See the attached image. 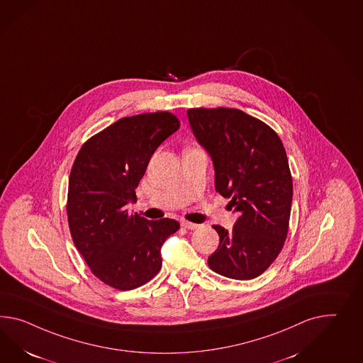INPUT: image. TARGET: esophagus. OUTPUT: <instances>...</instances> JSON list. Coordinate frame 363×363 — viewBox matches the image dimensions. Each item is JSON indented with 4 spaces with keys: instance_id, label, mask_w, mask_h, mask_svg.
<instances>
[{
    "instance_id": "esophagus-1",
    "label": "esophagus",
    "mask_w": 363,
    "mask_h": 363,
    "mask_svg": "<svg viewBox=\"0 0 363 363\" xmlns=\"http://www.w3.org/2000/svg\"><path fill=\"white\" fill-rule=\"evenodd\" d=\"M182 226H183L184 229H188V230H195V229L199 228L197 223H189V221H182Z\"/></svg>"
}]
</instances>
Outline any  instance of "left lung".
I'll list each match as a JSON object with an SVG mask.
<instances>
[{
  "label": "left lung",
  "mask_w": 363,
  "mask_h": 363,
  "mask_svg": "<svg viewBox=\"0 0 363 363\" xmlns=\"http://www.w3.org/2000/svg\"><path fill=\"white\" fill-rule=\"evenodd\" d=\"M196 140L213 160L216 191L240 213L233 230L220 225L214 272L237 280L259 277L277 259L289 233L292 177L279 135L234 108L188 109Z\"/></svg>",
  "instance_id": "left-lung-1"
}]
</instances>
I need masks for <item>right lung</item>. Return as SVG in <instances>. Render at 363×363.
Wrapping results in <instances>:
<instances>
[{
    "label": "right lung",
    "mask_w": 363,
    "mask_h": 363,
    "mask_svg": "<svg viewBox=\"0 0 363 363\" xmlns=\"http://www.w3.org/2000/svg\"><path fill=\"white\" fill-rule=\"evenodd\" d=\"M180 128L169 112L123 117L82 146L69 174L67 216L74 246L96 278L137 289L162 269L160 247L180 225L129 213L135 188L159 145Z\"/></svg>",
    "instance_id": "add662e5"
}]
</instances>
